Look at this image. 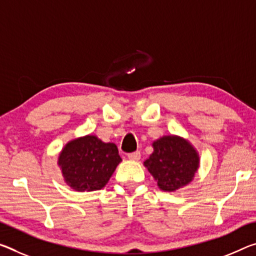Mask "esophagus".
Listing matches in <instances>:
<instances>
[{"mask_svg":"<svg viewBox=\"0 0 256 256\" xmlns=\"http://www.w3.org/2000/svg\"><path fill=\"white\" fill-rule=\"evenodd\" d=\"M128 157V160H139L140 157H141V154H140V152H130Z\"/></svg>","mask_w":256,"mask_h":256,"instance_id":"obj_1","label":"esophagus"}]
</instances>
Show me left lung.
I'll return each mask as SVG.
<instances>
[{
    "label": "left lung",
    "mask_w": 256,
    "mask_h": 256,
    "mask_svg": "<svg viewBox=\"0 0 256 256\" xmlns=\"http://www.w3.org/2000/svg\"><path fill=\"white\" fill-rule=\"evenodd\" d=\"M154 152L144 166L164 192H176L192 182L200 166V156L189 141L165 136L152 142Z\"/></svg>",
    "instance_id": "8db88e82"
}]
</instances>
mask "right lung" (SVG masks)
I'll use <instances>...</instances> for the list:
<instances>
[{"mask_svg": "<svg viewBox=\"0 0 256 256\" xmlns=\"http://www.w3.org/2000/svg\"><path fill=\"white\" fill-rule=\"evenodd\" d=\"M120 162L116 144L104 142L96 136L70 141L58 158L64 182L76 192L102 189Z\"/></svg>", "mask_w": 256, "mask_h": 256, "instance_id": "obj_1", "label": "right lung"}]
</instances>
